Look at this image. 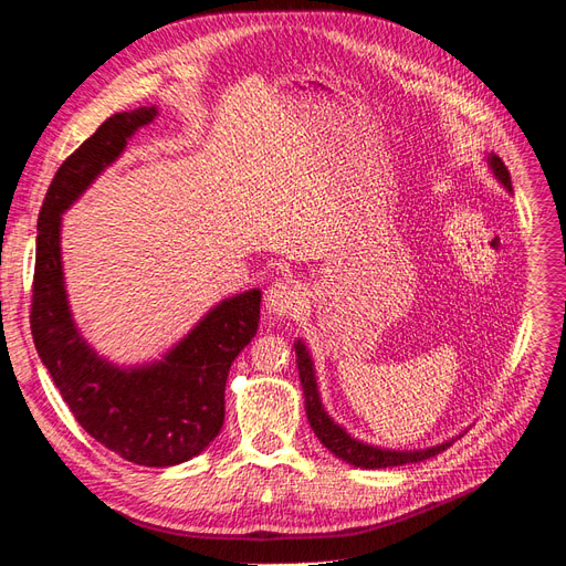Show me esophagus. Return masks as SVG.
<instances>
[{
    "instance_id": "34e87169",
    "label": "esophagus",
    "mask_w": 566,
    "mask_h": 566,
    "mask_svg": "<svg viewBox=\"0 0 566 566\" xmlns=\"http://www.w3.org/2000/svg\"><path fill=\"white\" fill-rule=\"evenodd\" d=\"M301 308V286L292 280H277L265 292V311L270 315H294Z\"/></svg>"
}]
</instances>
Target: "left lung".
I'll list each match as a JSON object with an SVG mask.
<instances>
[{
	"instance_id": "left-lung-1",
	"label": "left lung",
	"mask_w": 566,
	"mask_h": 566,
	"mask_svg": "<svg viewBox=\"0 0 566 566\" xmlns=\"http://www.w3.org/2000/svg\"><path fill=\"white\" fill-rule=\"evenodd\" d=\"M488 167L495 174V179L512 193V179L510 171H506L504 163L497 155H488ZM296 352V366H298V378H301V387H303V397H306V413H308V423L313 428V432L317 434L332 454L339 457L342 461L352 463L356 469H387V467H403V463H416L430 459L434 454L444 452V449L452 444L454 440H447L442 444L434 447H426V449H385V447H375L368 442H360L356 438H352L346 428H342L339 423H335L329 418V413L323 407L321 392H317V378H315V366L313 358L306 349V344L301 339L294 344Z\"/></svg>"
}]
</instances>
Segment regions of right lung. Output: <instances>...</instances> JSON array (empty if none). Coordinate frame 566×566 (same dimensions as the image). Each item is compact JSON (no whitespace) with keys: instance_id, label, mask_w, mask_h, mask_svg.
<instances>
[{"instance_id":"add662e5","label":"right lung","mask_w":566,"mask_h":566,"mask_svg":"<svg viewBox=\"0 0 566 566\" xmlns=\"http://www.w3.org/2000/svg\"><path fill=\"white\" fill-rule=\"evenodd\" d=\"M157 107L117 112L56 169L38 214L31 329L38 356L81 428L138 467H177L224 423V385L260 323V289L229 296L153 364L117 366L83 339L69 308L62 214L124 150Z\"/></svg>"}]
</instances>
